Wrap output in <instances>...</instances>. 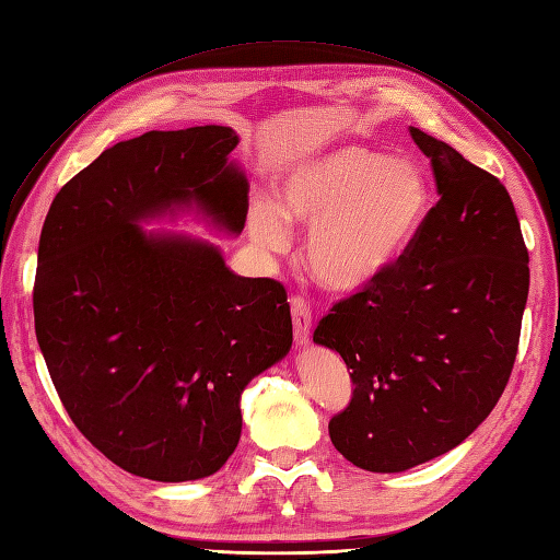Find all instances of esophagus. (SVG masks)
I'll return each mask as SVG.
<instances>
[{
	"mask_svg": "<svg viewBox=\"0 0 560 560\" xmlns=\"http://www.w3.org/2000/svg\"><path fill=\"white\" fill-rule=\"evenodd\" d=\"M292 320H294V339L299 347H306L311 339V306L306 299L292 296Z\"/></svg>",
	"mask_w": 560,
	"mask_h": 560,
	"instance_id": "1",
	"label": "esophagus"
}]
</instances>
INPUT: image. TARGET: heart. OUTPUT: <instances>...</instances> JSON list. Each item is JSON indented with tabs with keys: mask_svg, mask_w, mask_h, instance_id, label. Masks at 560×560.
I'll list each match as a JSON object with an SVG mask.
<instances>
[{
	"mask_svg": "<svg viewBox=\"0 0 560 560\" xmlns=\"http://www.w3.org/2000/svg\"><path fill=\"white\" fill-rule=\"evenodd\" d=\"M432 211L428 175L413 161L365 147H337L284 173L276 201L256 197L247 223L256 244L278 252L288 225H311L306 264L325 290H365L399 261Z\"/></svg>",
	"mask_w": 560,
	"mask_h": 560,
	"instance_id": "obj_1",
	"label": "heart"
}]
</instances>
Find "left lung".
<instances>
[{
  "mask_svg": "<svg viewBox=\"0 0 560 560\" xmlns=\"http://www.w3.org/2000/svg\"><path fill=\"white\" fill-rule=\"evenodd\" d=\"M440 201L383 278L335 304L313 342L345 359L353 394L327 430L357 468L401 472L452 452L513 371L527 247L499 177L418 128Z\"/></svg>",
  "mask_w": 560,
  "mask_h": 560,
  "instance_id": "obj_1",
  "label": "left lung"
}]
</instances>
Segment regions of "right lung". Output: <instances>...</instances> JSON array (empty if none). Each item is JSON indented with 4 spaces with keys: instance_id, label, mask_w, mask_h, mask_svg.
<instances>
[{
    "instance_id": "obj_1",
    "label": "right lung",
    "mask_w": 560,
    "mask_h": 560,
    "mask_svg": "<svg viewBox=\"0 0 560 560\" xmlns=\"http://www.w3.org/2000/svg\"><path fill=\"white\" fill-rule=\"evenodd\" d=\"M237 142L225 126L118 142L59 189L39 235L33 308L51 383L85 440L147 480L221 470L244 387L292 347L278 280L235 276L209 242L140 228L195 203L242 233Z\"/></svg>"
}]
</instances>
